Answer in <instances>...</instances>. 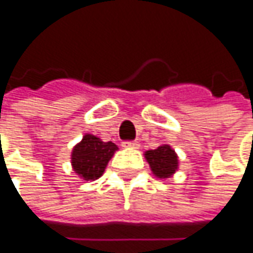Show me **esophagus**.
I'll return each mask as SVG.
<instances>
[{
  "label": "esophagus",
  "mask_w": 253,
  "mask_h": 253,
  "mask_svg": "<svg viewBox=\"0 0 253 253\" xmlns=\"http://www.w3.org/2000/svg\"><path fill=\"white\" fill-rule=\"evenodd\" d=\"M124 148H132V149H138L139 148V144L138 142H135V141H126V142H124L122 144Z\"/></svg>",
  "instance_id": "34e87169"
}]
</instances>
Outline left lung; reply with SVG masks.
<instances>
[{"mask_svg": "<svg viewBox=\"0 0 253 253\" xmlns=\"http://www.w3.org/2000/svg\"><path fill=\"white\" fill-rule=\"evenodd\" d=\"M144 155L152 173L159 179H168L178 170L179 159L175 149H172L168 144L158 146L157 149L145 151Z\"/></svg>", "mask_w": 253, "mask_h": 253, "instance_id": "left-lung-1", "label": "left lung"}]
</instances>
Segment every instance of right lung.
I'll return each instance as SVG.
<instances>
[{"label":"right lung","instance_id":"obj_1","mask_svg":"<svg viewBox=\"0 0 253 253\" xmlns=\"http://www.w3.org/2000/svg\"><path fill=\"white\" fill-rule=\"evenodd\" d=\"M115 151H118V146L114 142H104L92 133H85L83 139L72 148V169L84 181H95L102 176Z\"/></svg>","mask_w":253,"mask_h":253}]
</instances>
